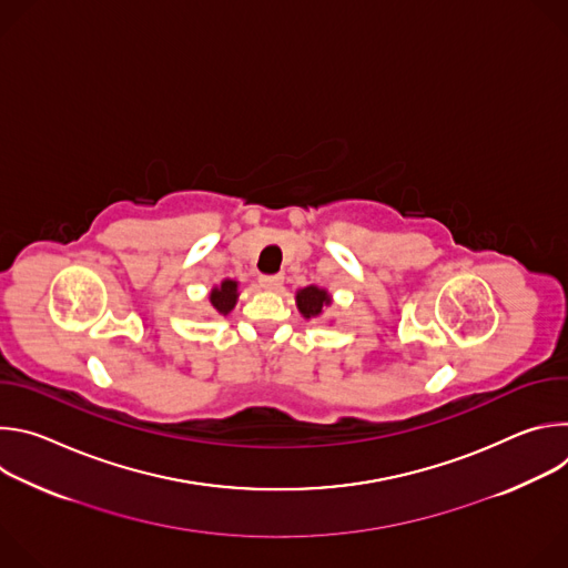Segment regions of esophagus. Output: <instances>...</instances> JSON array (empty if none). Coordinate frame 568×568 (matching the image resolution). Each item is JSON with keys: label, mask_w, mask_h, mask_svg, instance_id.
<instances>
[{"label": "esophagus", "mask_w": 568, "mask_h": 568, "mask_svg": "<svg viewBox=\"0 0 568 568\" xmlns=\"http://www.w3.org/2000/svg\"><path fill=\"white\" fill-rule=\"evenodd\" d=\"M258 283H261V287H263V290H267V292H276V290H281V287H283V276H281V274H265V276H261V278H258Z\"/></svg>", "instance_id": "34e87169"}]
</instances>
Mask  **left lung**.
Wrapping results in <instances>:
<instances>
[{
	"mask_svg": "<svg viewBox=\"0 0 568 568\" xmlns=\"http://www.w3.org/2000/svg\"><path fill=\"white\" fill-rule=\"evenodd\" d=\"M333 305V296L326 287L307 285L296 290V307L305 318H318L323 310Z\"/></svg>",
	"mask_w": 568,
	"mask_h": 568,
	"instance_id": "left-lung-1",
	"label": "left lung"
}]
</instances>
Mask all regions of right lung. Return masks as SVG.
Returning <instances> with one entry per match:
<instances>
[{
    "label": "right lung",
    "mask_w": 568,
    "mask_h": 568,
    "mask_svg": "<svg viewBox=\"0 0 568 568\" xmlns=\"http://www.w3.org/2000/svg\"><path fill=\"white\" fill-rule=\"evenodd\" d=\"M240 283L235 278H222L217 285L211 287L209 292V303H211V310L215 314H222L226 316L235 303H237V296H240Z\"/></svg>",
    "instance_id": "right-lung-1"
}]
</instances>
